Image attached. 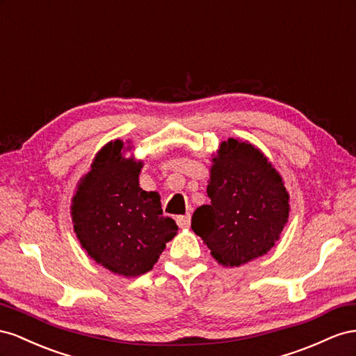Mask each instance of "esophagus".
Returning a JSON list of instances; mask_svg holds the SVG:
<instances>
[{"label": "esophagus", "instance_id": "1", "mask_svg": "<svg viewBox=\"0 0 356 356\" xmlns=\"http://www.w3.org/2000/svg\"><path fill=\"white\" fill-rule=\"evenodd\" d=\"M179 228H188L191 225V215H181L176 218Z\"/></svg>", "mask_w": 356, "mask_h": 356}]
</instances>
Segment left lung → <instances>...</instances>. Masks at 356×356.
Returning a JSON list of instances; mask_svg holds the SVG:
<instances>
[{"label": "left lung", "mask_w": 356, "mask_h": 356, "mask_svg": "<svg viewBox=\"0 0 356 356\" xmlns=\"http://www.w3.org/2000/svg\"><path fill=\"white\" fill-rule=\"evenodd\" d=\"M207 195L191 228L222 266L238 267L274 246L289 216V194L276 168L248 141H222L211 159Z\"/></svg>", "instance_id": "left-lung-1"}]
</instances>
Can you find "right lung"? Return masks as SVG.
I'll use <instances>...</instances> for the list:
<instances>
[{"mask_svg": "<svg viewBox=\"0 0 356 356\" xmlns=\"http://www.w3.org/2000/svg\"><path fill=\"white\" fill-rule=\"evenodd\" d=\"M124 154L120 140L98 152L77 186L71 216L90 258L111 273L136 277L154 268L179 228L162 216L158 192L140 188L143 162Z\"/></svg>", "mask_w": 356, "mask_h": 356, "instance_id": "add662e5", "label": "right lung"}]
</instances>
